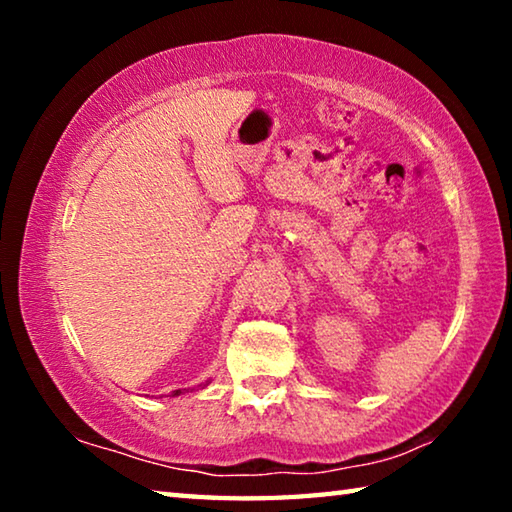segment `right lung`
Returning a JSON list of instances; mask_svg holds the SVG:
<instances>
[{"instance_id": "right-lung-1", "label": "right lung", "mask_w": 512, "mask_h": 512, "mask_svg": "<svg viewBox=\"0 0 512 512\" xmlns=\"http://www.w3.org/2000/svg\"><path fill=\"white\" fill-rule=\"evenodd\" d=\"M180 393H183V391H180V388H178V391H173L171 395H180Z\"/></svg>"}]
</instances>
